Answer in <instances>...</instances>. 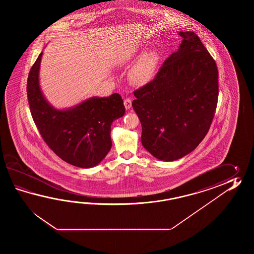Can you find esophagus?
I'll use <instances>...</instances> for the list:
<instances>
[{
    "instance_id": "esophagus-1",
    "label": "esophagus",
    "mask_w": 254,
    "mask_h": 254,
    "mask_svg": "<svg viewBox=\"0 0 254 254\" xmlns=\"http://www.w3.org/2000/svg\"><path fill=\"white\" fill-rule=\"evenodd\" d=\"M124 104H125L126 110H129L130 107H131V100L129 99V98H126L125 101H124Z\"/></svg>"
}]
</instances>
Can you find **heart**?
Masks as SVG:
<instances>
[{"instance_id":"heart-1","label":"heart","mask_w":254,"mask_h":254,"mask_svg":"<svg viewBox=\"0 0 254 254\" xmlns=\"http://www.w3.org/2000/svg\"><path fill=\"white\" fill-rule=\"evenodd\" d=\"M161 62V56L155 51L142 54L129 70V81L135 85H145L153 79Z\"/></svg>"}]
</instances>
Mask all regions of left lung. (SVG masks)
I'll list each match as a JSON object with an SVG mask.
<instances>
[{
	"label": "left lung",
	"instance_id": "left-lung-1",
	"mask_svg": "<svg viewBox=\"0 0 254 254\" xmlns=\"http://www.w3.org/2000/svg\"><path fill=\"white\" fill-rule=\"evenodd\" d=\"M183 38L155 78L135 90L132 107L141 124V143L153 156L173 162L187 155L204 139L214 117L218 69L196 33Z\"/></svg>",
	"mask_w": 254,
	"mask_h": 254
}]
</instances>
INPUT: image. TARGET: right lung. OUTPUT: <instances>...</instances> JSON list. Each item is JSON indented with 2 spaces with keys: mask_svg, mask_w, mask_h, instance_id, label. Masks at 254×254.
<instances>
[{
  "mask_svg": "<svg viewBox=\"0 0 254 254\" xmlns=\"http://www.w3.org/2000/svg\"><path fill=\"white\" fill-rule=\"evenodd\" d=\"M43 53L27 80V96L33 122L49 148L64 162L80 168L96 166L112 148L111 125L125 114L118 93L92 97L68 110L54 109L42 93L39 70Z\"/></svg>",
  "mask_w": 254,
  "mask_h": 254,
  "instance_id": "1",
  "label": "right lung"
}]
</instances>
